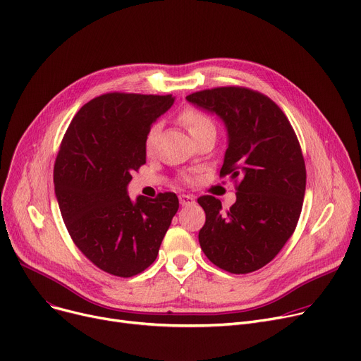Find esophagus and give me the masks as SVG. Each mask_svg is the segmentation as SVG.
I'll return each instance as SVG.
<instances>
[{
  "mask_svg": "<svg viewBox=\"0 0 361 361\" xmlns=\"http://www.w3.org/2000/svg\"><path fill=\"white\" fill-rule=\"evenodd\" d=\"M178 199H180V204L181 206H192V204H195V197L190 196V195H180Z\"/></svg>",
  "mask_w": 361,
  "mask_h": 361,
  "instance_id": "1",
  "label": "esophagus"
}]
</instances>
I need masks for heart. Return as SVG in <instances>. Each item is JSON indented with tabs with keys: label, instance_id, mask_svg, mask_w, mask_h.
Listing matches in <instances>:
<instances>
[{
	"label": "heart",
	"instance_id": "heart-1",
	"mask_svg": "<svg viewBox=\"0 0 361 361\" xmlns=\"http://www.w3.org/2000/svg\"><path fill=\"white\" fill-rule=\"evenodd\" d=\"M178 121L187 128V131L190 133L192 137L196 136L197 133L206 130V128H215L212 120L206 116V114L197 108H184L180 116H178ZM158 130L159 127L155 124L152 126L147 133H146V137H145V150L147 154H150L152 150H154L155 146V140H157V135H158Z\"/></svg>",
	"mask_w": 361,
	"mask_h": 361
}]
</instances>
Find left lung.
Instances as JSON below:
<instances>
[{
  "instance_id": "left-lung-1",
  "label": "left lung",
  "mask_w": 361,
  "mask_h": 361,
  "mask_svg": "<svg viewBox=\"0 0 361 361\" xmlns=\"http://www.w3.org/2000/svg\"><path fill=\"white\" fill-rule=\"evenodd\" d=\"M187 101L225 123L228 147L221 177L235 183L237 200L200 196L206 214L199 231L203 253L230 274L255 272L268 264L293 235L306 192V165L286 114L267 94L240 87H214Z\"/></svg>"
}]
</instances>
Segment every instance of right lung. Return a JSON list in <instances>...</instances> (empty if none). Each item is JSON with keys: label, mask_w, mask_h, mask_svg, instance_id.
Wrapping results in <instances>:
<instances>
[{"label": "right lung", "mask_w": 361, "mask_h": 361, "mask_svg": "<svg viewBox=\"0 0 361 361\" xmlns=\"http://www.w3.org/2000/svg\"><path fill=\"white\" fill-rule=\"evenodd\" d=\"M173 94L105 93L71 120L54 165L55 196L78 249L99 269L130 278L155 262L178 211L176 193L133 203L127 184L146 164L145 137Z\"/></svg>", "instance_id": "add662e5"}]
</instances>
